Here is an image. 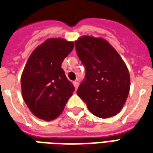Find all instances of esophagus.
I'll return each instance as SVG.
<instances>
[{
	"label": "esophagus",
	"mask_w": 153,
	"mask_h": 153,
	"mask_svg": "<svg viewBox=\"0 0 153 153\" xmlns=\"http://www.w3.org/2000/svg\"><path fill=\"white\" fill-rule=\"evenodd\" d=\"M73 85L74 87H75V88H76V89H77L79 83H78V82H77V81H75V82H73Z\"/></svg>",
	"instance_id": "1"
}]
</instances>
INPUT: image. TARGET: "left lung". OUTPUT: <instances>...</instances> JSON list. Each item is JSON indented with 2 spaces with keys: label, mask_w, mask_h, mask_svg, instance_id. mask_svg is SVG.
I'll return each instance as SVG.
<instances>
[{
  "label": "left lung",
  "mask_w": 153,
  "mask_h": 153,
  "mask_svg": "<svg viewBox=\"0 0 153 153\" xmlns=\"http://www.w3.org/2000/svg\"><path fill=\"white\" fill-rule=\"evenodd\" d=\"M75 47L86 70L77 95L98 117L117 115L129 92L130 76L126 65L104 39L82 36L75 42Z\"/></svg>",
  "instance_id": "obj_1"
}]
</instances>
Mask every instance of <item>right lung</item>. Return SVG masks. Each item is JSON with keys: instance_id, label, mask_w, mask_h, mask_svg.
I'll return each instance as SVG.
<instances>
[{"instance_id": "right-lung-1", "label": "right lung", "mask_w": 153, "mask_h": 153, "mask_svg": "<svg viewBox=\"0 0 153 153\" xmlns=\"http://www.w3.org/2000/svg\"><path fill=\"white\" fill-rule=\"evenodd\" d=\"M74 43L50 38L30 56L21 76L24 100L38 118L50 121L61 114L75 90L61 65L72 51Z\"/></svg>"}]
</instances>
